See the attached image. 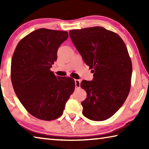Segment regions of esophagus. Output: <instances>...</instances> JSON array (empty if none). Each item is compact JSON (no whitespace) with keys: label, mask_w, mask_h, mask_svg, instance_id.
<instances>
[{"label":"esophagus","mask_w":149,"mask_h":149,"mask_svg":"<svg viewBox=\"0 0 149 149\" xmlns=\"http://www.w3.org/2000/svg\"><path fill=\"white\" fill-rule=\"evenodd\" d=\"M80 83L81 81L79 79H75V87L79 88L80 87Z\"/></svg>","instance_id":"1"}]
</instances>
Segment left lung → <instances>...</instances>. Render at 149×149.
Returning a JSON list of instances; mask_svg holds the SVG:
<instances>
[{
  "label": "left lung",
  "instance_id": "8db88e82",
  "mask_svg": "<svg viewBox=\"0 0 149 149\" xmlns=\"http://www.w3.org/2000/svg\"><path fill=\"white\" fill-rule=\"evenodd\" d=\"M70 37L84 62L94 72L91 81H82L87 93L83 114L94 121L106 120L120 109L131 87L132 63L122 39L102 27L73 29Z\"/></svg>",
  "mask_w": 149,
  "mask_h": 149
}]
</instances>
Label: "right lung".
Returning a JSON list of instances; mask_svg holds the SVG:
<instances>
[{
	"instance_id": "1",
	"label": "right lung",
	"mask_w": 149,
	"mask_h": 149,
	"mask_svg": "<svg viewBox=\"0 0 149 149\" xmlns=\"http://www.w3.org/2000/svg\"><path fill=\"white\" fill-rule=\"evenodd\" d=\"M68 37L65 31L45 28L20 40L11 62V80L16 95L30 114L50 121L61 116L75 89L71 77L56 76L50 68L58 49Z\"/></svg>"
}]
</instances>
